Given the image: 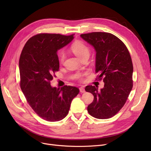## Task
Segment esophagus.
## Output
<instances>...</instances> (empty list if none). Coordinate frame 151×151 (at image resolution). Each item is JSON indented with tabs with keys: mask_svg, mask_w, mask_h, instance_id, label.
Here are the masks:
<instances>
[{
	"mask_svg": "<svg viewBox=\"0 0 151 151\" xmlns=\"http://www.w3.org/2000/svg\"><path fill=\"white\" fill-rule=\"evenodd\" d=\"M80 92H81V93H84V92H86V91H85V89H84V87H81V88H80Z\"/></svg>",
	"mask_w": 151,
	"mask_h": 151,
	"instance_id": "esophagus-1",
	"label": "esophagus"
}]
</instances>
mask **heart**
Wrapping results in <instances>:
<instances>
[{"label": "heart", "mask_w": 151, "mask_h": 151, "mask_svg": "<svg viewBox=\"0 0 151 151\" xmlns=\"http://www.w3.org/2000/svg\"><path fill=\"white\" fill-rule=\"evenodd\" d=\"M71 50L72 52L75 54V55L79 58L81 59L84 56H89L90 50L88 46L83 42L78 41L75 42L71 46ZM65 59V54L63 52H60L59 54V60L60 62H62ZM82 75L81 74H78L76 75V78L81 79Z\"/></svg>", "instance_id": "obj_1"}]
</instances>
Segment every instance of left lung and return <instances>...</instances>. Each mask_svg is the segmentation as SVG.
<instances>
[{"label": "left lung", "instance_id": "obj_1", "mask_svg": "<svg viewBox=\"0 0 151 151\" xmlns=\"http://www.w3.org/2000/svg\"><path fill=\"white\" fill-rule=\"evenodd\" d=\"M80 37L96 52V71L104 77V88L87 86L86 92L94 99L88 111L95 118L106 119L116 114L125 104L133 87V67L130 53L124 43L107 32H92Z\"/></svg>", "mask_w": 151, "mask_h": 151}]
</instances>
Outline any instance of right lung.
<instances>
[{"instance_id":"obj_1","label":"right lung","mask_w":151,"mask_h":151,"mask_svg":"<svg viewBox=\"0 0 151 151\" xmlns=\"http://www.w3.org/2000/svg\"><path fill=\"white\" fill-rule=\"evenodd\" d=\"M73 38V35L37 34L27 42L20 55L21 89L31 108L47 121L65 118L71 101L80 92L76 87L57 88L50 84L53 74L59 68L58 51Z\"/></svg>"}]
</instances>
